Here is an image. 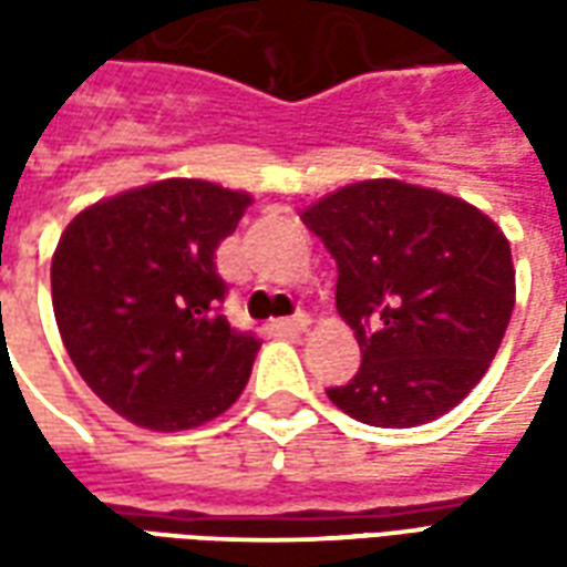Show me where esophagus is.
I'll return each mask as SVG.
<instances>
[{"instance_id": "1", "label": "esophagus", "mask_w": 567, "mask_h": 567, "mask_svg": "<svg viewBox=\"0 0 567 567\" xmlns=\"http://www.w3.org/2000/svg\"><path fill=\"white\" fill-rule=\"evenodd\" d=\"M307 328H309L307 312H297V316H291V319H279L270 324V331L276 333V337H295V333H303Z\"/></svg>"}]
</instances>
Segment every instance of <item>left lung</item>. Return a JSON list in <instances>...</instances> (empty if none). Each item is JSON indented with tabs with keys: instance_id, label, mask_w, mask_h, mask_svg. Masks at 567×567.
Masks as SVG:
<instances>
[{
	"instance_id": "left-lung-1",
	"label": "left lung",
	"mask_w": 567,
	"mask_h": 567,
	"mask_svg": "<svg viewBox=\"0 0 567 567\" xmlns=\"http://www.w3.org/2000/svg\"><path fill=\"white\" fill-rule=\"evenodd\" d=\"M337 260V312L361 368L328 398L358 422L413 427L483 380L516 300L511 243L483 212L431 187L370 178L303 215Z\"/></svg>"
}]
</instances>
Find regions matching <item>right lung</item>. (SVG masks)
<instances>
[{"label":"right lung","instance_id":"1","mask_svg":"<svg viewBox=\"0 0 567 567\" xmlns=\"http://www.w3.org/2000/svg\"><path fill=\"white\" fill-rule=\"evenodd\" d=\"M248 206L243 190L166 178L93 203L63 230L51 260L56 328L117 416L185 431L243 394L260 340L221 312L215 248Z\"/></svg>","mask_w":567,"mask_h":567}]
</instances>
